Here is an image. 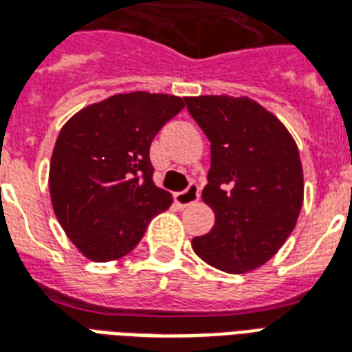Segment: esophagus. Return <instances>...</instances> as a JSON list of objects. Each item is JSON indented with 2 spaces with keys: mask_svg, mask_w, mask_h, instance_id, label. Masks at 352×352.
Returning a JSON list of instances; mask_svg holds the SVG:
<instances>
[{
  "mask_svg": "<svg viewBox=\"0 0 352 352\" xmlns=\"http://www.w3.org/2000/svg\"><path fill=\"white\" fill-rule=\"evenodd\" d=\"M199 199V186L196 183H190L186 186V190L183 192H177L175 201L181 205V207H188L192 203H196Z\"/></svg>",
  "mask_w": 352,
  "mask_h": 352,
  "instance_id": "esophagus-1",
  "label": "esophagus"
}]
</instances>
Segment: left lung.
Wrapping results in <instances>:
<instances>
[{
    "mask_svg": "<svg viewBox=\"0 0 352 352\" xmlns=\"http://www.w3.org/2000/svg\"><path fill=\"white\" fill-rule=\"evenodd\" d=\"M184 102L210 142L201 197L214 210V226L192 248L229 274L257 269L282 248L300 214L298 147L280 119L248 96H188Z\"/></svg>",
    "mask_w": 352,
    "mask_h": 352,
    "instance_id": "8db88e82",
    "label": "left lung"
}]
</instances>
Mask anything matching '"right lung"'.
<instances>
[{
	"mask_svg": "<svg viewBox=\"0 0 352 352\" xmlns=\"http://www.w3.org/2000/svg\"><path fill=\"white\" fill-rule=\"evenodd\" d=\"M184 108L160 93H123L70 117L52 153L57 220L83 256L113 261L136 248L171 194L153 183L151 142Z\"/></svg>",
	"mask_w": 352,
	"mask_h": 352,
	"instance_id": "obj_1",
	"label": "right lung"
}]
</instances>
